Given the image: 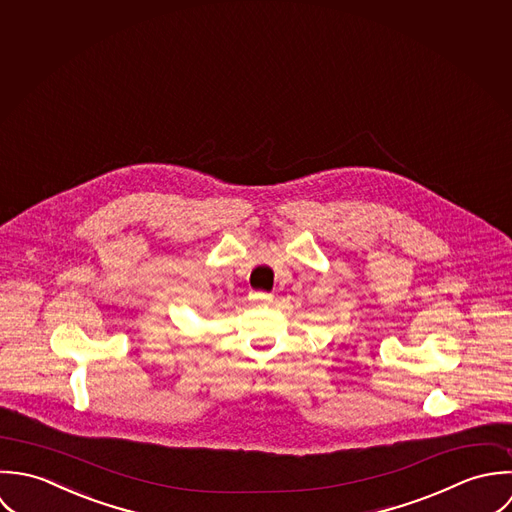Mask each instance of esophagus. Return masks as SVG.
<instances>
[{
    "label": "esophagus",
    "instance_id": "esophagus-1",
    "mask_svg": "<svg viewBox=\"0 0 512 512\" xmlns=\"http://www.w3.org/2000/svg\"><path fill=\"white\" fill-rule=\"evenodd\" d=\"M249 299L257 305H271L273 303V295H269V293H251Z\"/></svg>",
    "mask_w": 512,
    "mask_h": 512
}]
</instances>
